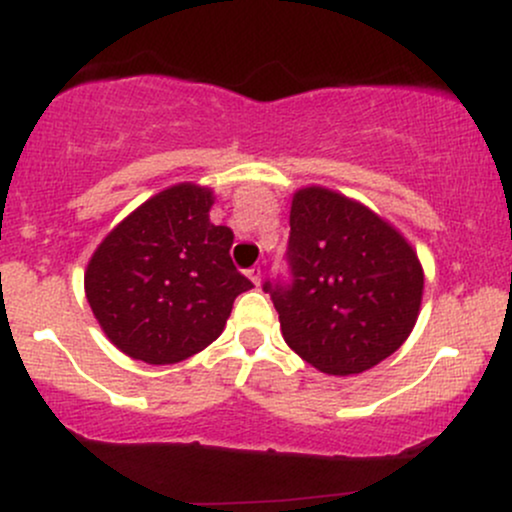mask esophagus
I'll list each match as a JSON object with an SVG mask.
<instances>
[{
	"mask_svg": "<svg viewBox=\"0 0 512 512\" xmlns=\"http://www.w3.org/2000/svg\"><path fill=\"white\" fill-rule=\"evenodd\" d=\"M248 279H250L255 286H260V284H262V269H260V267L248 269Z\"/></svg>",
	"mask_w": 512,
	"mask_h": 512,
	"instance_id": "1",
	"label": "esophagus"
}]
</instances>
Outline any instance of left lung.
I'll return each mask as SVG.
<instances>
[{
  "instance_id": "left-lung-1",
  "label": "left lung",
  "mask_w": 512,
  "mask_h": 512,
  "mask_svg": "<svg viewBox=\"0 0 512 512\" xmlns=\"http://www.w3.org/2000/svg\"><path fill=\"white\" fill-rule=\"evenodd\" d=\"M291 284L272 293L286 344L327 375L378 366L407 342L424 298L411 243L366 204L310 185L291 199Z\"/></svg>"
}]
</instances>
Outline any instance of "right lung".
Returning <instances> with one entry per match:
<instances>
[{"mask_svg":"<svg viewBox=\"0 0 512 512\" xmlns=\"http://www.w3.org/2000/svg\"><path fill=\"white\" fill-rule=\"evenodd\" d=\"M214 199L211 187L170 185L117 223L88 260L86 301L129 358L170 366L199 354L252 289L233 267V231L209 221Z\"/></svg>","mask_w":512,"mask_h":512,"instance_id":"add662e5","label":"right lung"}]
</instances>
